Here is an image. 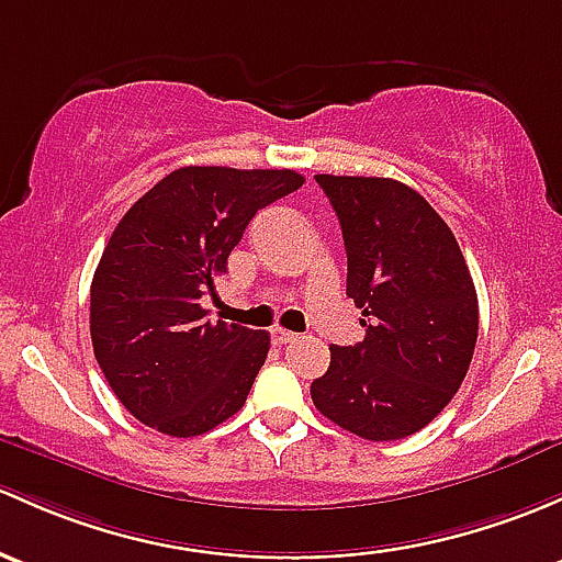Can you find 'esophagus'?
<instances>
[{
    "label": "esophagus",
    "instance_id": "34e87169",
    "mask_svg": "<svg viewBox=\"0 0 562 562\" xmlns=\"http://www.w3.org/2000/svg\"><path fill=\"white\" fill-rule=\"evenodd\" d=\"M299 334H293V330L288 328H271V341L274 345H291V341H296Z\"/></svg>",
    "mask_w": 562,
    "mask_h": 562
}]
</instances>
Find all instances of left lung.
Instances as JSON below:
<instances>
[{
	"label": "left lung",
	"instance_id": "obj_1",
	"mask_svg": "<svg viewBox=\"0 0 562 562\" xmlns=\"http://www.w3.org/2000/svg\"><path fill=\"white\" fill-rule=\"evenodd\" d=\"M347 250V296L363 341L330 345L310 393L330 423L369 441L425 428L458 393L480 334V304L458 239L415 188L390 177L315 175Z\"/></svg>",
	"mask_w": 562,
	"mask_h": 562
}]
</instances>
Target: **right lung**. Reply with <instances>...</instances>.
Returning <instances> with one entry per match:
<instances>
[{"label":"right lung","mask_w":562,"mask_h":562,"mask_svg":"<svg viewBox=\"0 0 562 562\" xmlns=\"http://www.w3.org/2000/svg\"><path fill=\"white\" fill-rule=\"evenodd\" d=\"M301 186L293 169L182 167L121 217L93 271L91 341L139 423L191 439L245 406L269 334L210 323L199 301L252 215Z\"/></svg>","instance_id":"1"}]
</instances>
